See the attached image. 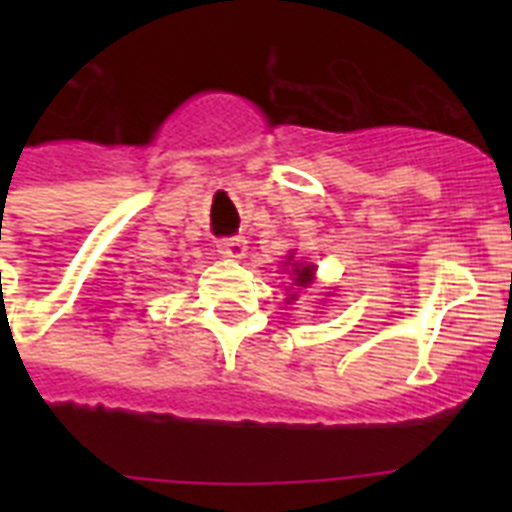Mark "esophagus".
I'll return each mask as SVG.
<instances>
[{"instance_id": "1", "label": "esophagus", "mask_w": 512, "mask_h": 512, "mask_svg": "<svg viewBox=\"0 0 512 512\" xmlns=\"http://www.w3.org/2000/svg\"><path fill=\"white\" fill-rule=\"evenodd\" d=\"M217 248L228 253V256H243V251H246V238L243 235H228V238L217 241Z\"/></svg>"}]
</instances>
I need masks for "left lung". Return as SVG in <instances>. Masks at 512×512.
Here are the masks:
<instances>
[{
    "instance_id": "left-lung-1",
    "label": "left lung",
    "mask_w": 512,
    "mask_h": 512,
    "mask_svg": "<svg viewBox=\"0 0 512 512\" xmlns=\"http://www.w3.org/2000/svg\"><path fill=\"white\" fill-rule=\"evenodd\" d=\"M295 271H297V279H295L297 287H307V284L312 282V266H297Z\"/></svg>"
}]
</instances>
